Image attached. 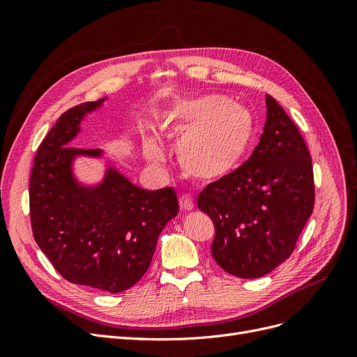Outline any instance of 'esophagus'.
Returning a JSON list of instances; mask_svg holds the SVG:
<instances>
[{
  "label": "esophagus",
  "mask_w": 357,
  "mask_h": 357,
  "mask_svg": "<svg viewBox=\"0 0 357 357\" xmlns=\"http://www.w3.org/2000/svg\"><path fill=\"white\" fill-rule=\"evenodd\" d=\"M178 202H180V208L183 211H190L193 208V199L189 195H181Z\"/></svg>",
  "instance_id": "1"
}]
</instances>
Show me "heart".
Returning <instances> with one entry per match:
<instances>
[{"label":"heart","instance_id":"1","mask_svg":"<svg viewBox=\"0 0 357 357\" xmlns=\"http://www.w3.org/2000/svg\"><path fill=\"white\" fill-rule=\"evenodd\" d=\"M160 126L167 132L185 131L177 143V158L188 176L202 181L223 178L238 168L256 132L250 110L220 95L172 102L162 113ZM144 150L150 160L162 159L153 139H147Z\"/></svg>","mask_w":357,"mask_h":357}]
</instances>
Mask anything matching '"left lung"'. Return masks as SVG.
Listing matches in <instances>:
<instances>
[{"instance_id": "left-lung-1", "label": "left lung", "mask_w": 357, "mask_h": 357, "mask_svg": "<svg viewBox=\"0 0 357 357\" xmlns=\"http://www.w3.org/2000/svg\"><path fill=\"white\" fill-rule=\"evenodd\" d=\"M314 197L304 138L283 107L266 95V122L250 158L198 195V208L214 223V261L241 278L271 273L295 250Z\"/></svg>"}]
</instances>
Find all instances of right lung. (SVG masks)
<instances>
[{
	"label": "right lung",
	"instance_id": "add662e5",
	"mask_svg": "<svg viewBox=\"0 0 357 357\" xmlns=\"http://www.w3.org/2000/svg\"><path fill=\"white\" fill-rule=\"evenodd\" d=\"M102 100L62 113L43 139L29 178V219L34 240L70 283L119 294L149 269L164 226L176 218L174 189L144 190L117 171L102 185L83 189L71 177L75 155H100V149H75L82 117Z\"/></svg>",
	"mask_w": 357,
	"mask_h": 357
}]
</instances>
